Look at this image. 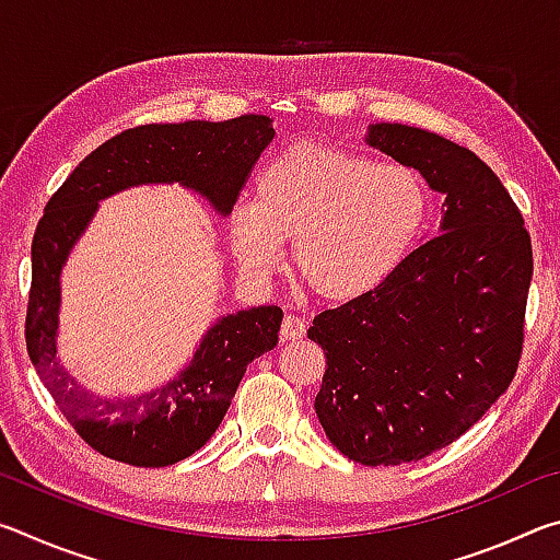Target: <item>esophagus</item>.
Wrapping results in <instances>:
<instances>
[{
  "instance_id": "34e87169",
  "label": "esophagus",
  "mask_w": 560,
  "mask_h": 560,
  "mask_svg": "<svg viewBox=\"0 0 560 560\" xmlns=\"http://www.w3.org/2000/svg\"><path fill=\"white\" fill-rule=\"evenodd\" d=\"M281 336L287 340H299L306 336V320L299 316H287L281 324Z\"/></svg>"
}]
</instances>
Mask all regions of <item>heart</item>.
Instances as JSON below:
<instances>
[{
	"label": "heart",
	"instance_id": "obj_1",
	"mask_svg": "<svg viewBox=\"0 0 560 560\" xmlns=\"http://www.w3.org/2000/svg\"><path fill=\"white\" fill-rule=\"evenodd\" d=\"M428 210V185L410 165L293 143L259 170L254 200L232 207L230 240L242 269L267 279L293 236L301 279L320 296L348 301L400 267Z\"/></svg>",
	"mask_w": 560,
	"mask_h": 560
}]
</instances>
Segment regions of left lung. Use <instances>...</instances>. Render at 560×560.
Here are the masks:
<instances>
[{"label":"left lung","instance_id":"obj_1","mask_svg":"<svg viewBox=\"0 0 560 560\" xmlns=\"http://www.w3.org/2000/svg\"><path fill=\"white\" fill-rule=\"evenodd\" d=\"M365 143L444 195L442 234L308 328L328 365L314 402L326 438L390 467L447 447L506 393L534 254L518 207L471 150L402 122H373Z\"/></svg>","mask_w":560,"mask_h":560}]
</instances>
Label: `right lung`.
I'll use <instances>...</instances> for the list:
<instances>
[{
    "label": "right lung",
    "instance_id": "right-lung-1",
    "mask_svg": "<svg viewBox=\"0 0 560 560\" xmlns=\"http://www.w3.org/2000/svg\"><path fill=\"white\" fill-rule=\"evenodd\" d=\"M273 132L267 116L122 130L83 158L46 202L32 242L26 350L66 420L103 457L132 467H167L205 447L230 410L246 365L279 343L283 311L254 306L217 318L192 360L167 383L140 395L101 397L79 385L56 358L66 259L96 217L98 202L128 187L177 183L226 217Z\"/></svg>",
    "mask_w": 560,
    "mask_h": 560
}]
</instances>
